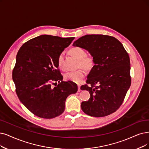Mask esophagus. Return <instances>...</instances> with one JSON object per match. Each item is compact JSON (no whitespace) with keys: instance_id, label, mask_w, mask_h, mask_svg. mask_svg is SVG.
I'll return each instance as SVG.
<instances>
[{"instance_id":"1","label":"esophagus","mask_w":149,"mask_h":149,"mask_svg":"<svg viewBox=\"0 0 149 149\" xmlns=\"http://www.w3.org/2000/svg\"><path fill=\"white\" fill-rule=\"evenodd\" d=\"M78 92H80L81 90V88H80V87H81V85L80 84H78Z\"/></svg>"}]
</instances>
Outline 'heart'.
Segmentation results:
<instances>
[{
    "label": "heart",
    "mask_w": 149,
    "mask_h": 149,
    "mask_svg": "<svg viewBox=\"0 0 149 149\" xmlns=\"http://www.w3.org/2000/svg\"><path fill=\"white\" fill-rule=\"evenodd\" d=\"M70 54L78 60V67L79 68L76 71H68L64 74V78L67 81H71L74 82H80L82 79L86 76V71L84 68L87 70H91L95 65V58L93 56L87 54L86 51L80 47H73L69 51ZM63 60L64 55L63 53H61L58 56L57 63L59 68L62 70L64 69L63 67Z\"/></svg>",
    "instance_id": "obj_1"
}]
</instances>
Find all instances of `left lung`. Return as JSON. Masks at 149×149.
<instances>
[{"mask_svg":"<svg viewBox=\"0 0 149 149\" xmlns=\"http://www.w3.org/2000/svg\"><path fill=\"white\" fill-rule=\"evenodd\" d=\"M73 45L87 49L95 61L86 84L81 87L91 95L88 101L82 102V110L96 117L115 112L122 104L131 86L128 52L117 39L106 35H86Z\"/></svg>","mask_w":149,"mask_h":149,"instance_id":"obj_1","label":"left lung"}]
</instances>
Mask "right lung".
Returning <instances> with one entry per match:
<instances>
[{
    "label": "right lung",
    "instance_id": "right-lung-1",
    "mask_svg": "<svg viewBox=\"0 0 149 149\" xmlns=\"http://www.w3.org/2000/svg\"><path fill=\"white\" fill-rule=\"evenodd\" d=\"M74 39L43 35L27 41L18 51L12 73L15 91L34 115L43 118L60 116L67 98L78 91L75 83L63 81L57 63L58 56Z\"/></svg>",
    "mask_w": 149,
    "mask_h": 149
}]
</instances>
